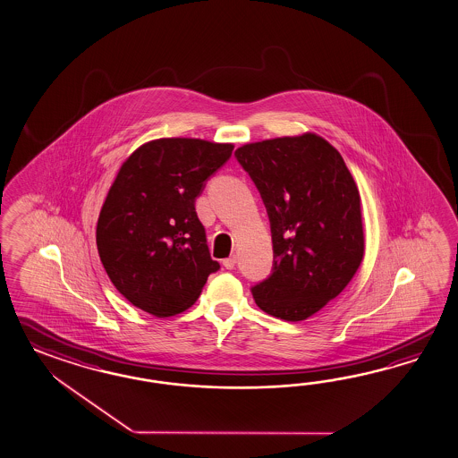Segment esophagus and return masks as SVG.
Listing matches in <instances>:
<instances>
[{
    "mask_svg": "<svg viewBox=\"0 0 458 458\" xmlns=\"http://www.w3.org/2000/svg\"><path fill=\"white\" fill-rule=\"evenodd\" d=\"M224 267L226 269H233L236 267V258L230 257L224 259Z\"/></svg>",
    "mask_w": 458,
    "mask_h": 458,
    "instance_id": "esophagus-1",
    "label": "esophagus"
}]
</instances>
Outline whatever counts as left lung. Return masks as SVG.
<instances>
[{"mask_svg": "<svg viewBox=\"0 0 458 458\" xmlns=\"http://www.w3.org/2000/svg\"><path fill=\"white\" fill-rule=\"evenodd\" d=\"M234 157L257 185L273 240V268L251 294L271 316L302 321L346 288L364 257L356 182L314 134L246 144Z\"/></svg>", "mask_w": 458, "mask_h": 458, "instance_id": "8db88e82", "label": "left lung"}]
</instances>
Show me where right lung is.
Returning a JSON list of instances; mask_svg holds the SVG:
<instances>
[{
	"mask_svg": "<svg viewBox=\"0 0 458 458\" xmlns=\"http://www.w3.org/2000/svg\"><path fill=\"white\" fill-rule=\"evenodd\" d=\"M232 152V144L158 139L123 162L102 205L96 242L112 284L137 308L158 318L185 311L220 269L195 200Z\"/></svg>",
	"mask_w": 458,
	"mask_h": 458,
	"instance_id": "obj_1",
	"label": "right lung"
}]
</instances>
